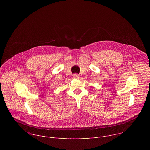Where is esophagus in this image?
<instances>
[{"mask_svg": "<svg viewBox=\"0 0 150 150\" xmlns=\"http://www.w3.org/2000/svg\"><path fill=\"white\" fill-rule=\"evenodd\" d=\"M74 76L75 78H79V75L77 74H75L74 75Z\"/></svg>", "mask_w": 150, "mask_h": 150, "instance_id": "34e87169", "label": "esophagus"}]
</instances>
